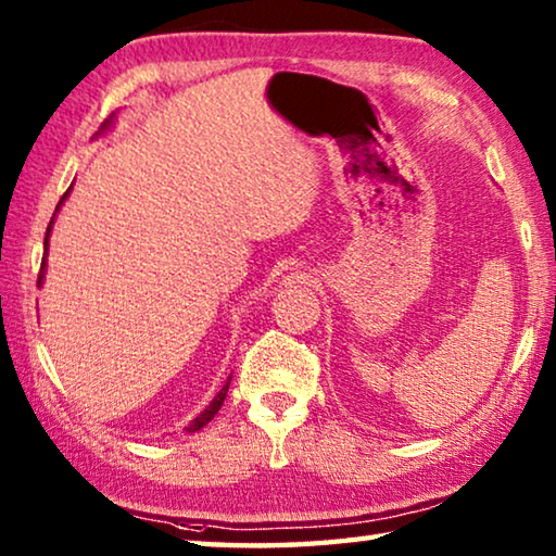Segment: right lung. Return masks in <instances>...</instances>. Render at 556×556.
<instances>
[{
	"instance_id": "obj_1",
	"label": "right lung",
	"mask_w": 556,
	"mask_h": 556,
	"mask_svg": "<svg viewBox=\"0 0 556 556\" xmlns=\"http://www.w3.org/2000/svg\"><path fill=\"white\" fill-rule=\"evenodd\" d=\"M102 127H108V122ZM65 195H68V191L63 193V199H61V203L65 201ZM59 203V205H61ZM51 225H53V220L49 223V230H46V240H43V244H49V232H51ZM43 269H46V257H43V262H41V271H39V285H41V279H43ZM228 388H230V380L225 382V388L215 394V400L208 404V407H205L199 417H195L193 421H191V427H186V431H199V429H203L205 425H208V421L215 417V414H218V409H220V404H223V400H225V394H228Z\"/></svg>"
}]
</instances>
